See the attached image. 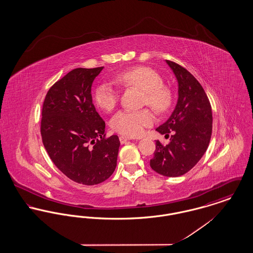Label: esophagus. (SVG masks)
<instances>
[{
  "mask_svg": "<svg viewBox=\"0 0 253 253\" xmlns=\"http://www.w3.org/2000/svg\"><path fill=\"white\" fill-rule=\"evenodd\" d=\"M129 140H130L129 137H126V136H123V135L120 136V141H121V144H126Z\"/></svg>",
  "mask_w": 253,
  "mask_h": 253,
  "instance_id": "1",
  "label": "esophagus"
}]
</instances>
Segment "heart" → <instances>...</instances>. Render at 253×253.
I'll use <instances>...</instances> for the list:
<instances>
[{"mask_svg":"<svg viewBox=\"0 0 253 253\" xmlns=\"http://www.w3.org/2000/svg\"><path fill=\"white\" fill-rule=\"evenodd\" d=\"M115 82L124 88L135 87L143 91V105H149L158 114H164L170 108L172 96L170 91L163 85L161 76L155 69L148 66H135L117 74ZM96 105L105 112H111L119 103V92L107 83L96 86L94 93ZM154 115L151 110L139 111L123 110L111 120L114 131L127 136L140 135L145 127L154 123Z\"/></svg>","mask_w":253,"mask_h":253,"instance_id":"b5f03b06","label":"heart"}]
</instances>
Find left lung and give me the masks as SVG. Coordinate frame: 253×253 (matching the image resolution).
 Returning a JSON list of instances; mask_svg holds the SVG:
<instances>
[{"label":"left lung","mask_w":253,"mask_h":253,"mask_svg":"<svg viewBox=\"0 0 253 253\" xmlns=\"http://www.w3.org/2000/svg\"><path fill=\"white\" fill-rule=\"evenodd\" d=\"M178 82V99L168 121L157 128L161 134L171 136L168 145L156 142L155 157L150 166L168 177L185 174L197 164L210 144L212 113L202 85L187 69L166 60Z\"/></svg>","instance_id":"left-lung-1"}]
</instances>
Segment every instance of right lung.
<instances>
[{"label":"right lung","instance_id":"add662e5","mask_svg":"<svg viewBox=\"0 0 253 253\" xmlns=\"http://www.w3.org/2000/svg\"><path fill=\"white\" fill-rule=\"evenodd\" d=\"M103 67L76 68L51 86L42 110L41 134L53 163L84 185L108 179L117 167L119 136L105 137V122L92 101L91 87Z\"/></svg>","mask_w":253,"mask_h":253}]
</instances>
